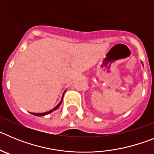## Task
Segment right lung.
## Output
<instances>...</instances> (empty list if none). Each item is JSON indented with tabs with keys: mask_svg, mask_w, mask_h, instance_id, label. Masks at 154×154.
Returning <instances> with one entry per match:
<instances>
[{
	"mask_svg": "<svg viewBox=\"0 0 154 154\" xmlns=\"http://www.w3.org/2000/svg\"><path fill=\"white\" fill-rule=\"evenodd\" d=\"M64 93H65V92H64ZM64 93H63V96H64ZM63 96H62V99H63ZM62 100H61L60 103H58V104L57 105V106H56L55 107V108L53 109L50 110V111H48V112H43V113H32V112H31V114H33V115H35V116H45V115H47V114L51 113V112H53V111H54V110L57 109H58V107L60 106V105L62 104Z\"/></svg>",
	"mask_w": 154,
	"mask_h": 154,
	"instance_id": "obj_1",
	"label": "right lung"
}]
</instances>
